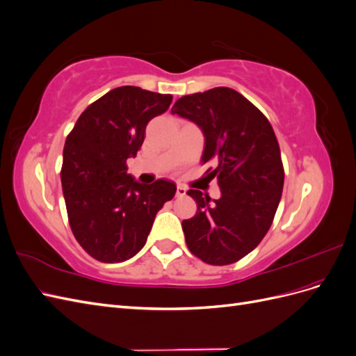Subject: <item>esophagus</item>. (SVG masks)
Here are the masks:
<instances>
[{
    "instance_id": "obj_1",
    "label": "esophagus",
    "mask_w": 356,
    "mask_h": 356,
    "mask_svg": "<svg viewBox=\"0 0 356 356\" xmlns=\"http://www.w3.org/2000/svg\"><path fill=\"white\" fill-rule=\"evenodd\" d=\"M186 193H187V191H186V188H184V187L178 186V187H177V193H175V196H177V197H184V196H186Z\"/></svg>"
}]
</instances>
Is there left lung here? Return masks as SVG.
I'll list each match as a JSON object with an SVG mask.
<instances>
[{"instance_id": "left-lung-1", "label": "left lung", "mask_w": 356, "mask_h": 356, "mask_svg": "<svg viewBox=\"0 0 356 356\" xmlns=\"http://www.w3.org/2000/svg\"><path fill=\"white\" fill-rule=\"evenodd\" d=\"M172 114L195 122L204 135L202 165L217 177L221 197L188 190L197 203L182 221L193 255L211 266L239 261L263 241L273 222L284 188L281 148L267 117L230 88H213L179 98Z\"/></svg>"}]
</instances>
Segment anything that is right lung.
Returning a JSON list of instances; mask_svg holds the SVG:
<instances>
[{"instance_id": "add662e5", "label": "right lung", "mask_w": 356, "mask_h": 356, "mask_svg": "<svg viewBox=\"0 0 356 356\" xmlns=\"http://www.w3.org/2000/svg\"><path fill=\"white\" fill-rule=\"evenodd\" d=\"M170 102L172 95L122 86L92 102L67 136L60 181L70 227L95 260L122 263L141 251L156 213L175 196L174 182L143 186L126 174L147 123Z\"/></svg>"}]
</instances>
